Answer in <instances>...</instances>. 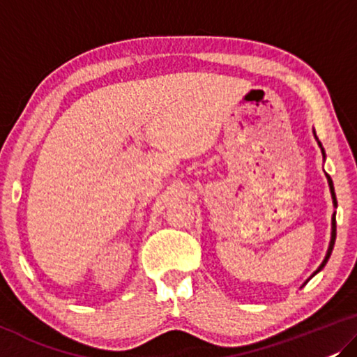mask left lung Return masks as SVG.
<instances>
[{"mask_svg": "<svg viewBox=\"0 0 357 357\" xmlns=\"http://www.w3.org/2000/svg\"><path fill=\"white\" fill-rule=\"evenodd\" d=\"M314 132V137H315V140H317V144H319V147H320V150H322V157H324V160H325V150H324V147H322V144H320V140L317 139V135H315V130H312ZM325 176H327V181H328V188H330V194H331V200H333V207L336 208V195H335V188H333V181H331V178L328 176L327 173H325ZM336 212H333V215H331V238H330V244H328V249H327V254H325V259L322 260V264L319 265V268L315 270V272L312 273V277H315V275H317L320 270H322L325 265H327V262H328V259H330V255H331V250H333V245H335V239H336ZM310 277V278H312ZM309 278V280H310ZM307 280V281H309ZM307 281H305V283H307ZM304 283V284H305ZM303 284V286H304Z\"/></svg>", "mask_w": 357, "mask_h": 357, "instance_id": "8db88e82", "label": "left lung"}]
</instances>
